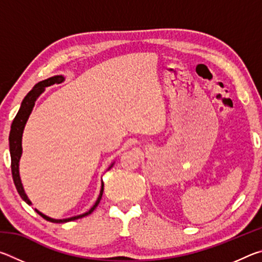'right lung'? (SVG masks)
Wrapping results in <instances>:
<instances>
[{"mask_svg":"<svg viewBox=\"0 0 262 262\" xmlns=\"http://www.w3.org/2000/svg\"><path fill=\"white\" fill-rule=\"evenodd\" d=\"M63 79H64L63 76H61V75H57V76L50 77V78L45 79V81H41V82L35 84L32 90H31L29 94L25 96V98L23 99V101H21V105H20V108L18 111V113H17V115L14 119V121H12L10 135H9V148H10V156H11L12 179H14V183H15L17 192H18V194L20 195V198L23 199V200L26 203H28V205H32V202L30 201V199L28 198V195H26V193H25V190L23 188V184H21V180H20V176H19V159H20V156H21V136H23V130H24V127L26 125V121H28L30 114H31V112H32L35 100H37L38 97L40 96L43 91H45V88L51 86L55 83L63 82ZM112 165H113V164H112ZM112 165H111L108 168L112 167ZM103 192H104V184H101L99 196H98V199H97V201L94 205V207H92L89 211L84 212V214L70 217V219L54 220V219H51V217H48L46 215H43L42 212H40L37 209H35V211H37L38 214L42 217V219H45L46 221L53 222V223H66V222H70V221L82 219V217H84V216L90 215L91 212L96 209V207L99 205V202L101 200V196H103Z\"/></svg>","mask_w":262,"mask_h":262,"instance_id":"add662e5","label":"right lung"}]
</instances>
